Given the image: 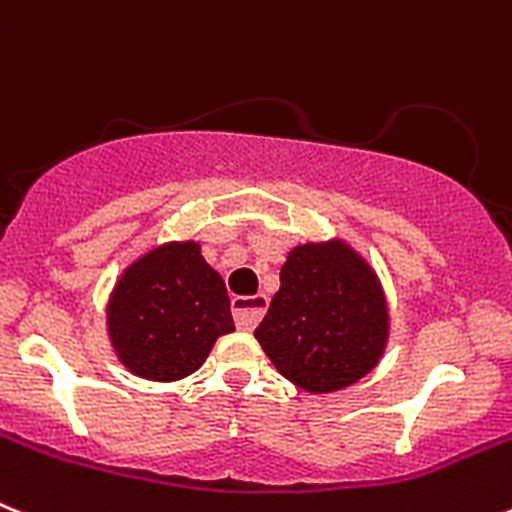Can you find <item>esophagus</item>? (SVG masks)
<instances>
[{"instance_id":"obj_1","label":"esophagus","mask_w":512,"mask_h":512,"mask_svg":"<svg viewBox=\"0 0 512 512\" xmlns=\"http://www.w3.org/2000/svg\"><path fill=\"white\" fill-rule=\"evenodd\" d=\"M233 318L235 325L243 330H253L264 318L266 307H269V297L266 295H253V297H233Z\"/></svg>"}]
</instances>
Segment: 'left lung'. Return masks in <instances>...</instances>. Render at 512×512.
Wrapping results in <instances>:
<instances>
[{"label": "left lung", "mask_w": 512, "mask_h": 512, "mask_svg": "<svg viewBox=\"0 0 512 512\" xmlns=\"http://www.w3.org/2000/svg\"><path fill=\"white\" fill-rule=\"evenodd\" d=\"M253 336L277 372L307 392H336L377 366L390 315L372 266L343 241L289 253Z\"/></svg>", "instance_id": "1"}]
</instances>
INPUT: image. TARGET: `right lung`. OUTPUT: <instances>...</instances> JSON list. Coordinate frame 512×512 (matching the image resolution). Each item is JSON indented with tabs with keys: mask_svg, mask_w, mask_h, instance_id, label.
I'll return each mask as SVG.
<instances>
[{
	"mask_svg": "<svg viewBox=\"0 0 512 512\" xmlns=\"http://www.w3.org/2000/svg\"><path fill=\"white\" fill-rule=\"evenodd\" d=\"M107 328L130 372L174 382L197 372L235 325L225 282L187 241L153 248L125 269L107 305Z\"/></svg>",
	"mask_w": 512,
	"mask_h": 512,
	"instance_id": "right-lung-1",
	"label": "right lung"
}]
</instances>
